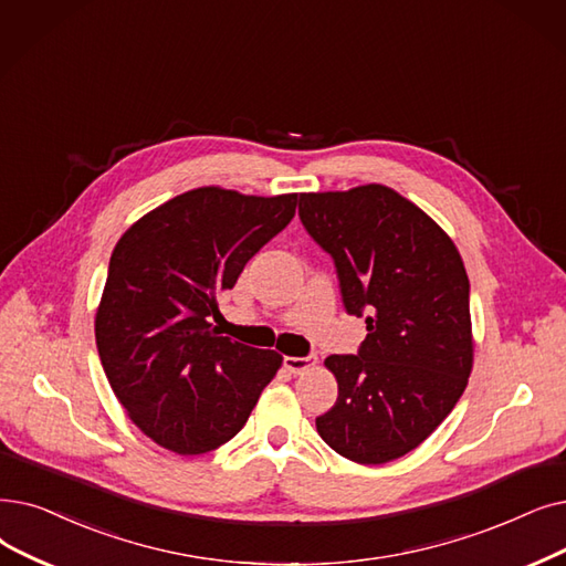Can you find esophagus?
<instances>
[{
    "label": "esophagus",
    "mask_w": 566,
    "mask_h": 566,
    "mask_svg": "<svg viewBox=\"0 0 566 566\" xmlns=\"http://www.w3.org/2000/svg\"><path fill=\"white\" fill-rule=\"evenodd\" d=\"M314 365H316V358H312V356H305V358L286 356L284 358V367L291 375H303L305 370H310V367H314Z\"/></svg>",
    "instance_id": "34e87169"
}]
</instances>
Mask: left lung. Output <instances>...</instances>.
I'll list each match as a JSON object with an SVG mask.
<instances>
[{"instance_id": "1", "label": "left lung", "mask_w": 566, "mask_h": 566, "mask_svg": "<svg viewBox=\"0 0 566 566\" xmlns=\"http://www.w3.org/2000/svg\"><path fill=\"white\" fill-rule=\"evenodd\" d=\"M301 222L333 256L342 303L365 316L358 356H328L337 400L316 430L339 455L384 464L447 419L472 375L470 280L453 240L396 189L301 193Z\"/></svg>"}]
</instances>
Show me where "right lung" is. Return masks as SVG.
<instances>
[{"label":"right lung","mask_w":566,"mask_h":566,"mask_svg":"<svg viewBox=\"0 0 566 566\" xmlns=\"http://www.w3.org/2000/svg\"><path fill=\"white\" fill-rule=\"evenodd\" d=\"M298 193L199 187L115 244L94 335L108 384L155 444L199 455L248 423L282 356L222 337L210 316L244 263L296 214Z\"/></svg>","instance_id":"right-lung-1"}]
</instances>
